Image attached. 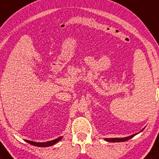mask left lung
I'll use <instances>...</instances> for the list:
<instances>
[{
	"label": "left lung",
	"instance_id": "obj_1",
	"mask_svg": "<svg viewBox=\"0 0 159 159\" xmlns=\"http://www.w3.org/2000/svg\"><path fill=\"white\" fill-rule=\"evenodd\" d=\"M144 128H143V129L141 130V131H140V132H141L142 131H143ZM139 132V133H140ZM139 133H137V134H132L131 135V136H128V137H119V138H118V137H116V138H105L104 140H106V141H108V142H111V143H115V142H124V141H126V140H128L129 139L132 138L133 137H134L135 135H137V134Z\"/></svg>",
	"mask_w": 159,
	"mask_h": 159
}]
</instances>
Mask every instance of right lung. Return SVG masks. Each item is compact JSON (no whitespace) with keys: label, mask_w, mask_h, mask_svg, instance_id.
Segmentation results:
<instances>
[{"label":"right lung","mask_w":159,"mask_h":159,"mask_svg":"<svg viewBox=\"0 0 159 159\" xmlns=\"http://www.w3.org/2000/svg\"><path fill=\"white\" fill-rule=\"evenodd\" d=\"M63 138V137H59L58 138L55 139V140H51V141H48L45 143H37V142H33V141H29L28 140V143H29L30 144H32V145L35 146V147H50V146H53L54 144H56L58 143L59 140H61Z\"/></svg>","instance_id":"add662e5"}]
</instances>
